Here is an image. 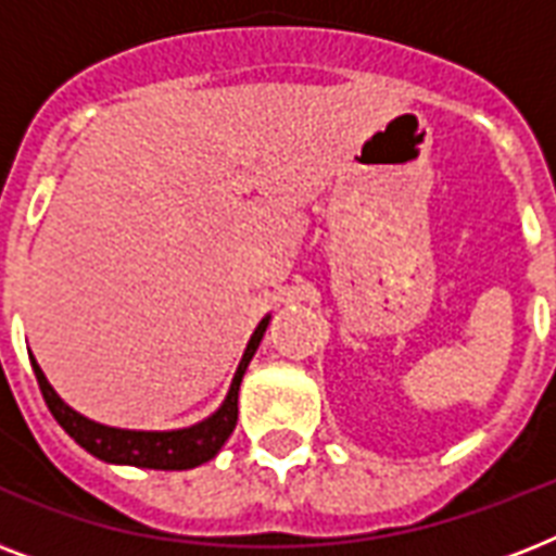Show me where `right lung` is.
Instances as JSON below:
<instances>
[{"label":"right lung","mask_w":556,"mask_h":556,"mask_svg":"<svg viewBox=\"0 0 556 556\" xmlns=\"http://www.w3.org/2000/svg\"><path fill=\"white\" fill-rule=\"evenodd\" d=\"M268 323L270 314H265L260 326L253 329L222 406L213 415H207L204 421L192 424V427H181V430H121V427H106V424L91 421V418L72 409L63 397L56 395L37 361H30V366H34L42 397H46L48 409L56 418V424L83 450H89L91 456H98L100 462H109V465L150 467V470H190V467L210 462L222 450V444L230 439L236 418H239V387H242L244 369H248V364L256 355Z\"/></svg>","instance_id":"right-lung-1"}]
</instances>
